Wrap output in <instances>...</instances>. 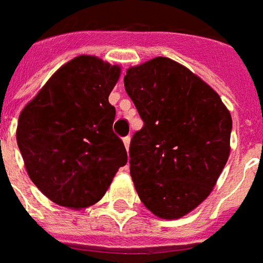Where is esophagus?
Wrapping results in <instances>:
<instances>
[{"label": "esophagus", "instance_id": "34e87169", "mask_svg": "<svg viewBox=\"0 0 263 263\" xmlns=\"http://www.w3.org/2000/svg\"><path fill=\"white\" fill-rule=\"evenodd\" d=\"M122 142H124V145H125L126 151H128V149H129V143H131V138L125 137L124 139H122Z\"/></svg>", "mask_w": 263, "mask_h": 263}]
</instances>
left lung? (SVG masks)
Instances as JSON below:
<instances>
[{
	"mask_svg": "<svg viewBox=\"0 0 263 263\" xmlns=\"http://www.w3.org/2000/svg\"><path fill=\"white\" fill-rule=\"evenodd\" d=\"M124 85L145 124L129 146L135 190L155 216L180 219L211 195L229 160L230 111L213 87L171 58L129 67Z\"/></svg>",
	"mask_w": 263,
	"mask_h": 263,
	"instance_id": "1",
	"label": "left lung"
}]
</instances>
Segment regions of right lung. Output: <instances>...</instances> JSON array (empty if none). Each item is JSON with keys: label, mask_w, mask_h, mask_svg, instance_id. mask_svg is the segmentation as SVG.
Segmentation results:
<instances>
[{"label": "right lung", "mask_w": 263, "mask_h": 263, "mask_svg": "<svg viewBox=\"0 0 263 263\" xmlns=\"http://www.w3.org/2000/svg\"><path fill=\"white\" fill-rule=\"evenodd\" d=\"M121 75L96 55H78L54 72L23 107L16 142L33 184L60 206L81 211L103 198L128 156L112 132L108 96Z\"/></svg>", "instance_id": "add662e5"}]
</instances>
